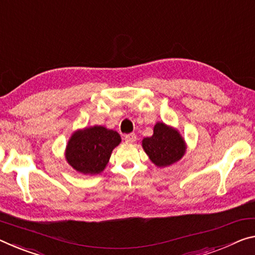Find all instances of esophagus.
Returning <instances> with one entry per match:
<instances>
[{
  "label": "esophagus",
  "instance_id": "esophagus-1",
  "mask_svg": "<svg viewBox=\"0 0 255 255\" xmlns=\"http://www.w3.org/2000/svg\"><path fill=\"white\" fill-rule=\"evenodd\" d=\"M136 139H137V136L135 132H130V134L125 135V140H126L127 143H135Z\"/></svg>",
  "mask_w": 255,
  "mask_h": 255
}]
</instances>
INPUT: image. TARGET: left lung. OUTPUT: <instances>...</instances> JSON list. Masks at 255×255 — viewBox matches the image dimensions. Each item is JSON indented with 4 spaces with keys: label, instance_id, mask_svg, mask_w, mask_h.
<instances>
[{
    "label": "left lung",
    "instance_id": "8db88e82",
    "mask_svg": "<svg viewBox=\"0 0 255 255\" xmlns=\"http://www.w3.org/2000/svg\"><path fill=\"white\" fill-rule=\"evenodd\" d=\"M153 135L143 139V148L157 167H167L181 159L185 153V143L178 131L157 123Z\"/></svg>",
    "mask_w": 255,
    "mask_h": 255
}]
</instances>
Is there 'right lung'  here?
I'll list each match as a JSON object with an SVG mask.
<instances>
[{"instance_id": "right-lung-1", "label": "right lung", "mask_w": 255, "mask_h": 255, "mask_svg": "<svg viewBox=\"0 0 255 255\" xmlns=\"http://www.w3.org/2000/svg\"><path fill=\"white\" fill-rule=\"evenodd\" d=\"M120 142L118 132L101 126L78 130L68 143L67 161L85 175L100 173L107 167L112 149Z\"/></svg>"}]
</instances>
